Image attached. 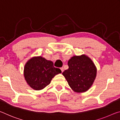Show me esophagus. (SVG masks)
I'll return each instance as SVG.
<instances>
[{
    "mask_svg": "<svg viewBox=\"0 0 120 120\" xmlns=\"http://www.w3.org/2000/svg\"><path fill=\"white\" fill-rule=\"evenodd\" d=\"M60 70H61L62 73H63V71H64V68H60Z\"/></svg>",
    "mask_w": 120,
    "mask_h": 120,
    "instance_id": "esophagus-1",
    "label": "esophagus"
}]
</instances>
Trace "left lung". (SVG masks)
Here are the masks:
<instances>
[{"mask_svg":"<svg viewBox=\"0 0 120 120\" xmlns=\"http://www.w3.org/2000/svg\"><path fill=\"white\" fill-rule=\"evenodd\" d=\"M68 66L62 74L70 88L76 93L89 90L97 75V68L91 58L84 54L74 56L68 60Z\"/></svg>","mask_w":120,"mask_h":120,"instance_id":"8db88e82","label":"left lung"}]
</instances>
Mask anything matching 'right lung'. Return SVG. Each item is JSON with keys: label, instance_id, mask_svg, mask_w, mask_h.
Returning a JSON list of instances; mask_svg holds the SVG:
<instances>
[{"label": "right lung", "instance_id": "obj_1", "mask_svg": "<svg viewBox=\"0 0 120 120\" xmlns=\"http://www.w3.org/2000/svg\"><path fill=\"white\" fill-rule=\"evenodd\" d=\"M53 62L42 56H34L25 63L24 79L27 84L35 90H40L49 84L52 79L62 73L60 68H55Z\"/></svg>", "mask_w": 120, "mask_h": 120}]
</instances>
